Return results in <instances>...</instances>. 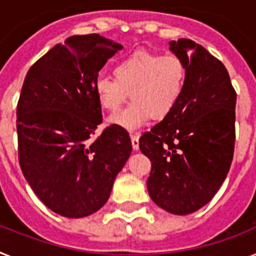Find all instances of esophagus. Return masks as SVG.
I'll use <instances>...</instances> for the list:
<instances>
[{
	"label": "esophagus",
	"instance_id": "esophagus-1",
	"mask_svg": "<svg viewBox=\"0 0 256 256\" xmlns=\"http://www.w3.org/2000/svg\"><path fill=\"white\" fill-rule=\"evenodd\" d=\"M130 141H132V146L134 150H137L138 149V134H134V133H132L130 134Z\"/></svg>",
	"mask_w": 256,
	"mask_h": 256
}]
</instances>
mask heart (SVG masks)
Returning a JSON list of instances; mask_svg holds the SVG:
<instances>
[{
	"mask_svg": "<svg viewBox=\"0 0 256 256\" xmlns=\"http://www.w3.org/2000/svg\"><path fill=\"white\" fill-rule=\"evenodd\" d=\"M114 74L96 78L95 94L103 110L116 112L130 92L133 102L110 123L133 130L152 116L160 120L172 112L184 90L187 68L178 54L137 50L116 62Z\"/></svg>",
	"mask_w": 256,
	"mask_h": 256,
	"instance_id": "obj_1",
	"label": "heart"
}]
</instances>
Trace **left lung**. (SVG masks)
Segmentation results:
<instances>
[{
    "instance_id": "1",
    "label": "left lung",
    "mask_w": 256,
    "mask_h": 256,
    "mask_svg": "<svg viewBox=\"0 0 256 256\" xmlns=\"http://www.w3.org/2000/svg\"><path fill=\"white\" fill-rule=\"evenodd\" d=\"M170 50L187 68L184 90L138 146L152 162L146 182L152 200L183 216L208 204L229 172L237 94L226 68L200 44L179 39L170 42Z\"/></svg>"
}]
</instances>
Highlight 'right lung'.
<instances>
[{
	"mask_svg": "<svg viewBox=\"0 0 256 256\" xmlns=\"http://www.w3.org/2000/svg\"><path fill=\"white\" fill-rule=\"evenodd\" d=\"M123 48L98 34L56 44L30 68L16 106L19 164L42 202L57 214L81 218L108 200L132 152L130 134L102 123L95 94L99 70Z\"/></svg>",
	"mask_w": 256,
	"mask_h": 256,
	"instance_id": "obj_1",
	"label": "right lung"
}]
</instances>
